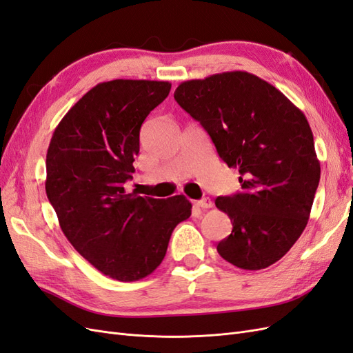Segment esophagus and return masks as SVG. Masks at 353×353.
I'll return each instance as SVG.
<instances>
[{"instance_id":"1","label":"esophagus","mask_w":353,"mask_h":353,"mask_svg":"<svg viewBox=\"0 0 353 353\" xmlns=\"http://www.w3.org/2000/svg\"><path fill=\"white\" fill-rule=\"evenodd\" d=\"M194 205L201 208V209H210L213 206V203L210 199H201V200H197L194 201Z\"/></svg>"}]
</instances>
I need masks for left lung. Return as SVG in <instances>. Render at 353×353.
<instances>
[{
    "mask_svg": "<svg viewBox=\"0 0 353 353\" xmlns=\"http://www.w3.org/2000/svg\"><path fill=\"white\" fill-rule=\"evenodd\" d=\"M174 97L240 172L241 193L215 200L232 222L218 253L241 270L268 268L303 232L321 175L303 112L241 70L181 82Z\"/></svg>",
    "mask_w": 353,
    "mask_h": 353,
    "instance_id": "obj_1",
    "label": "left lung"
}]
</instances>
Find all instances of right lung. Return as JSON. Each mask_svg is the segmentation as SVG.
<instances>
[{
    "mask_svg": "<svg viewBox=\"0 0 353 353\" xmlns=\"http://www.w3.org/2000/svg\"><path fill=\"white\" fill-rule=\"evenodd\" d=\"M170 91L166 81L97 83L65 114L47 152L46 191L77 252L110 279L130 283L162 263L170 234L191 215L185 196L126 193L145 117Z\"/></svg>",
    "mask_w": 353,
    "mask_h": 353,
    "instance_id": "obj_1",
    "label": "right lung"
}]
</instances>
